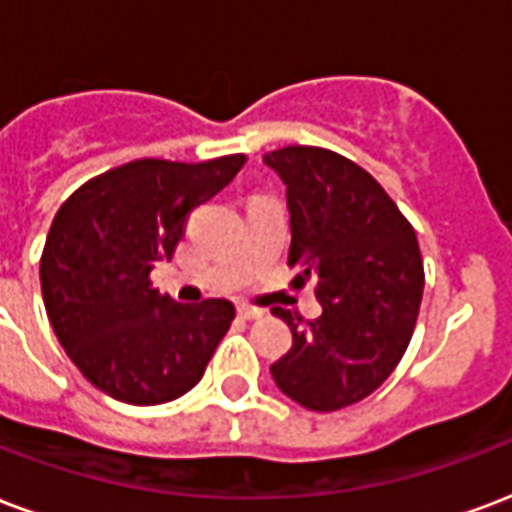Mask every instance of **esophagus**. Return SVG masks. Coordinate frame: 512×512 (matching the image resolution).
I'll return each instance as SVG.
<instances>
[{"label": "esophagus", "mask_w": 512, "mask_h": 512, "mask_svg": "<svg viewBox=\"0 0 512 512\" xmlns=\"http://www.w3.org/2000/svg\"><path fill=\"white\" fill-rule=\"evenodd\" d=\"M238 317H244V320H257V317H263V309H255V306H238Z\"/></svg>", "instance_id": "esophagus-1"}]
</instances>
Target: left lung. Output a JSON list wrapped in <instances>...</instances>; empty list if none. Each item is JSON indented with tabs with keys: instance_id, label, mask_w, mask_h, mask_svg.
Masks as SVG:
<instances>
[{
	"instance_id": "8db88e82",
	"label": "left lung",
	"mask_w": 512,
	"mask_h": 512,
	"mask_svg": "<svg viewBox=\"0 0 512 512\" xmlns=\"http://www.w3.org/2000/svg\"><path fill=\"white\" fill-rule=\"evenodd\" d=\"M263 160L287 187L295 290L314 279L323 301L306 325L276 312L293 347L271 377L306 410H342L377 391L407 352L426 282L418 238L380 181L342 154L285 146Z\"/></svg>"
}]
</instances>
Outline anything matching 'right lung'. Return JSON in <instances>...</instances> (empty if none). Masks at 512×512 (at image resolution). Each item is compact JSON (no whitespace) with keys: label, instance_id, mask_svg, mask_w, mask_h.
<instances>
[{"label":"right lung","instance_id":"add662e5","mask_svg":"<svg viewBox=\"0 0 512 512\" xmlns=\"http://www.w3.org/2000/svg\"><path fill=\"white\" fill-rule=\"evenodd\" d=\"M244 162V154L124 162L56 211L40 257L45 312L94 388L149 407L200 382L236 306L225 298L179 304L151 285V268L173 257L189 211L225 189Z\"/></svg>","mask_w":512,"mask_h":512}]
</instances>
